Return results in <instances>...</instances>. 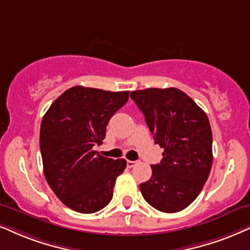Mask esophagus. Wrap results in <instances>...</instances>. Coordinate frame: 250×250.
Masks as SVG:
<instances>
[{
	"label": "esophagus",
	"mask_w": 250,
	"mask_h": 250,
	"mask_svg": "<svg viewBox=\"0 0 250 250\" xmlns=\"http://www.w3.org/2000/svg\"><path fill=\"white\" fill-rule=\"evenodd\" d=\"M136 164H137V162H132V160H127V166L129 167V168L134 167Z\"/></svg>",
	"instance_id": "1"
}]
</instances>
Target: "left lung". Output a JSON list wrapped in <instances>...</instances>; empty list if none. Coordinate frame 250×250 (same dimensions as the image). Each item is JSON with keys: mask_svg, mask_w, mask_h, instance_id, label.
Segmentation results:
<instances>
[{"mask_svg": "<svg viewBox=\"0 0 250 250\" xmlns=\"http://www.w3.org/2000/svg\"><path fill=\"white\" fill-rule=\"evenodd\" d=\"M154 143L164 148L152 176L141 183L144 200L162 212H179L203 189L212 166V131L207 114L175 87L132 91Z\"/></svg>", "mask_w": 250, "mask_h": 250, "instance_id": "left-lung-1", "label": "left lung"}]
</instances>
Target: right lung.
Returning <instances> with one entry per match:
<instances>
[{
	"instance_id": "obj_1",
	"label": "right lung",
	"mask_w": 250,
	"mask_h": 250,
	"mask_svg": "<svg viewBox=\"0 0 250 250\" xmlns=\"http://www.w3.org/2000/svg\"><path fill=\"white\" fill-rule=\"evenodd\" d=\"M129 91L112 92L74 86L50 105L40 127L43 174L59 200L69 209L93 213L113 197L125 159L100 156L107 123L128 102Z\"/></svg>"
}]
</instances>
